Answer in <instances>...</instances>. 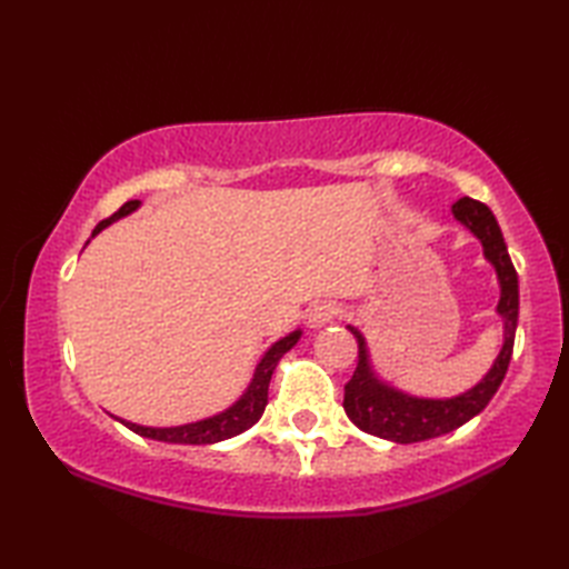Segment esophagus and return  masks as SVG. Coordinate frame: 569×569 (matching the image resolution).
<instances>
[{
  "label": "esophagus",
  "mask_w": 569,
  "mask_h": 569,
  "mask_svg": "<svg viewBox=\"0 0 569 569\" xmlns=\"http://www.w3.org/2000/svg\"><path fill=\"white\" fill-rule=\"evenodd\" d=\"M340 312H342V308L332 303V300H322V303L312 306L308 312L310 328H325V325L332 322L337 316H340Z\"/></svg>",
  "instance_id": "esophagus-1"
}]
</instances>
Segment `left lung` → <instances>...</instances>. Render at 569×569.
<instances>
[{"label":"left lung","mask_w":569,"mask_h":569,"mask_svg":"<svg viewBox=\"0 0 569 569\" xmlns=\"http://www.w3.org/2000/svg\"><path fill=\"white\" fill-rule=\"evenodd\" d=\"M452 214L481 241L487 261L497 269L501 288L497 312L503 320V347L499 357L493 359L487 377L471 386L469 391L452 398H420L381 381L371 367L365 335L355 325H347V330L357 337L359 345L357 369L345 386L347 418L359 430L377 435L381 440L408 445L457 430L487 408L493 393L499 391L506 369H509L518 328V273L511 263L509 249H506L501 227L485 202L471 198H459L452 204Z\"/></svg>","instance_id":"obj_1"}]
</instances>
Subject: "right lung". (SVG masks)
<instances>
[{"mask_svg":"<svg viewBox=\"0 0 569 569\" xmlns=\"http://www.w3.org/2000/svg\"><path fill=\"white\" fill-rule=\"evenodd\" d=\"M139 204H141L139 200L124 202L112 217H107V220H102L98 227H94L92 237L100 234L102 229L110 227L112 222L122 220V217H127L129 212H134ZM300 335L303 332L296 330L291 335L281 337V340L269 347V352L261 357L257 369H253V379L247 386V391L239 396V401H234L227 410H222V413L198 420V422H188V426H176V428H149V426H137V422H129L122 418H117V420L122 422V426H127L129 430L141 435V438L171 442V445H214V442L234 438V435L249 430L253 422L261 418L266 403H269L271 373L288 349H293V345L300 340Z\"/></svg>","mask_w":569,"mask_h":569,"instance_id":"1","label":"right lung"}]
</instances>
